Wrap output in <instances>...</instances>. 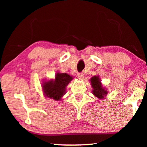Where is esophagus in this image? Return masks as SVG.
Returning a JSON list of instances; mask_svg holds the SVG:
<instances>
[{
	"instance_id": "obj_1",
	"label": "esophagus",
	"mask_w": 147,
	"mask_h": 147,
	"mask_svg": "<svg viewBox=\"0 0 147 147\" xmlns=\"http://www.w3.org/2000/svg\"><path fill=\"white\" fill-rule=\"evenodd\" d=\"M78 77L79 79H83L84 77V74L83 73H79L78 74Z\"/></svg>"
}]
</instances>
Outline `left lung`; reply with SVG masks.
Masks as SVG:
<instances>
[{
    "mask_svg": "<svg viewBox=\"0 0 147 147\" xmlns=\"http://www.w3.org/2000/svg\"><path fill=\"white\" fill-rule=\"evenodd\" d=\"M90 81L92 87L93 88L92 94L99 99H103L104 96L107 95L108 92L102 86L100 78L98 76H94L90 79Z\"/></svg>",
    "mask_w": 147,
    "mask_h": 147,
    "instance_id": "left-lung-1",
    "label": "left lung"
}]
</instances>
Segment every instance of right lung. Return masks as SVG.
I'll return each instance as SVG.
<instances>
[{"label": "right lung", "mask_w": 147, "mask_h": 147, "mask_svg": "<svg viewBox=\"0 0 147 147\" xmlns=\"http://www.w3.org/2000/svg\"><path fill=\"white\" fill-rule=\"evenodd\" d=\"M73 79L66 73H57L55 79L44 82L43 90L45 96L55 100H60L65 94V88Z\"/></svg>", "instance_id": "right-lung-1"}]
</instances>
